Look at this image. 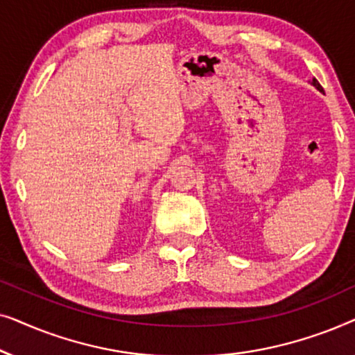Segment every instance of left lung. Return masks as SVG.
<instances>
[{"instance_id":"8db88e82","label":"left lung","mask_w":355,"mask_h":355,"mask_svg":"<svg viewBox=\"0 0 355 355\" xmlns=\"http://www.w3.org/2000/svg\"><path fill=\"white\" fill-rule=\"evenodd\" d=\"M312 85H313V87H317V89H318L320 92H323V87L320 85V82H318L317 79H313V80H312Z\"/></svg>"}]
</instances>
